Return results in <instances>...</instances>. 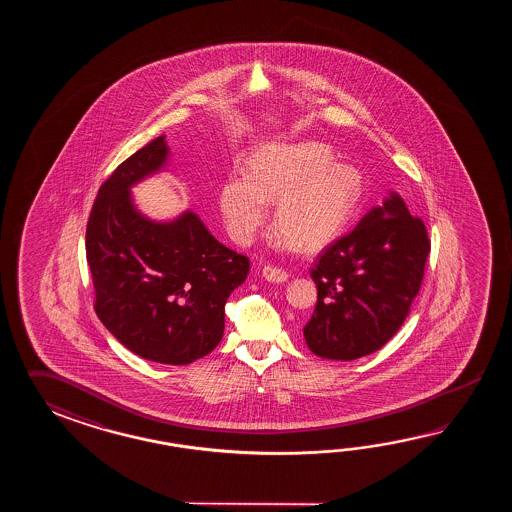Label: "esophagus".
Returning <instances> with one entry per match:
<instances>
[{"label":"esophagus","mask_w":512,"mask_h":512,"mask_svg":"<svg viewBox=\"0 0 512 512\" xmlns=\"http://www.w3.org/2000/svg\"><path fill=\"white\" fill-rule=\"evenodd\" d=\"M287 276H289L287 271L283 267H278V265H265L263 267V278L269 280V282H285Z\"/></svg>","instance_id":"obj_1"}]
</instances>
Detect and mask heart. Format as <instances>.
<instances>
[{
    "label": "heart",
    "mask_w": 512,
    "mask_h": 512,
    "mask_svg": "<svg viewBox=\"0 0 512 512\" xmlns=\"http://www.w3.org/2000/svg\"><path fill=\"white\" fill-rule=\"evenodd\" d=\"M320 142L274 144L254 153L251 175L232 174L219 188V208L230 236L251 241L276 205V225L302 251L335 240L362 197V175L351 164L333 163Z\"/></svg>",
    "instance_id": "obj_1"
}]
</instances>
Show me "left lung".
Here are the masks:
<instances>
[{
	"instance_id": "obj_1",
	"label": "left lung",
	"mask_w": 512,
	"mask_h": 512,
	"mask_svg": "<svg viewBox=\"0 0 512 512\" xmlns=\"http://www.w3.org/2000/svg\"><path fill=\"white\" fill-rule=\"evenodd\" d=\"M430 238L392 194L359 225L316 256L315 313L304 326L309 349L331 360H355L381 349L403 326L421 289Z\"/></svg>"
}]
</instances>
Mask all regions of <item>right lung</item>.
Returning a JSON list of instances; mask_svg holds the SVG:
<instances>
[{"mask_svg":"<svg viewBox=\"0 0 512 512\" xmlns=\"http://www.w3.org/2000/svg\"><path fill=\"white\" fill-rule=\"evenodd\" d=\"M166 155L161 135L102 183L87 219L86 256L95 311L109 333L142 359L181 366L218 346L227 298L251 261L219 243L194 212L155 223L135 210L130 186L157 172Z\"/></svg>","mask_w":512,"mask_h":512,"instance_id":"right-lung-1","label":"right lung"}]
</instances>
